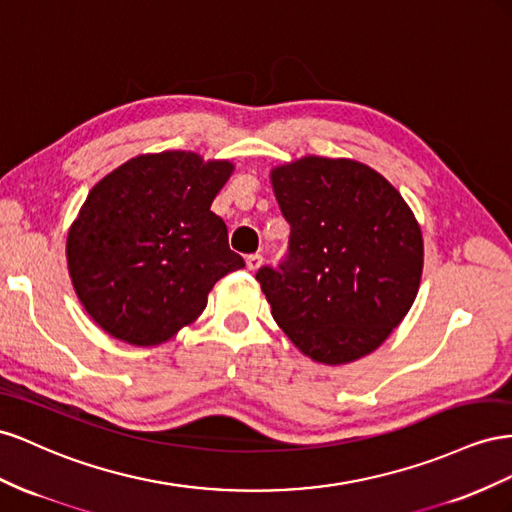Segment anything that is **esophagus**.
I'll return each instance as SVG.
<instances>
[{"instance_id": "esophagus-1", "label": "esophagus", "mask_w": 512, "mask_h": 512, "mask_svg": "<svg viewBox=\"0 0 512 512\" xmlns=\"http://www.w3.org/2000/svg\"><path fill=\"white\" fill-rule=\"evenodd\" d=\"M261 261H264V257H261L259 253H253V255H248V257H246V268H248V270H253V272H255V270H257V268L261 266Z\"/></svg>"}]
</instances>
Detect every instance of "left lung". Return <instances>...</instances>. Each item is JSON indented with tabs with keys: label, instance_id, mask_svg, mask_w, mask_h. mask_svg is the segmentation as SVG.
Returning a JSON list of instances; mask_svg holds the SVG:
<instances>
[{
	"label": "left lung",
	"instance_id": "1",
	"mask_svg": "<svg viewBox=\"0 0 512 512\" xmlns=\"http://www.w3.org/2000/svg\"><path fill=\"white\" fill-rule=\"evenodd\" d=\"M289 223L279 268H259L276 324L304 356L345 364L371 354L416 300L420 225L384 175L349 158L306 156L270 173Z\"/></svg>",
	"mask_w": 512,
	"mask_h": 512
}]
</instances>
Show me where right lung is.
<instances>
[{"mask_svg": "<svg viewBox=\"0 0 512 512\" xmlns=\"http://www.w3.org/2000/svg\"><path fill=\"white\" fill-rule=\"evenodd\" d=\"M229 160L141 154L87 195L66 240L77 296L111 337L150 347L193 324L218 279L244 268L210 206Z\"/></svg>", "mask_w": 512, "mask_h": 512, "instance_id": "right-lung-1", "label": "right lung"}]
</instances>
